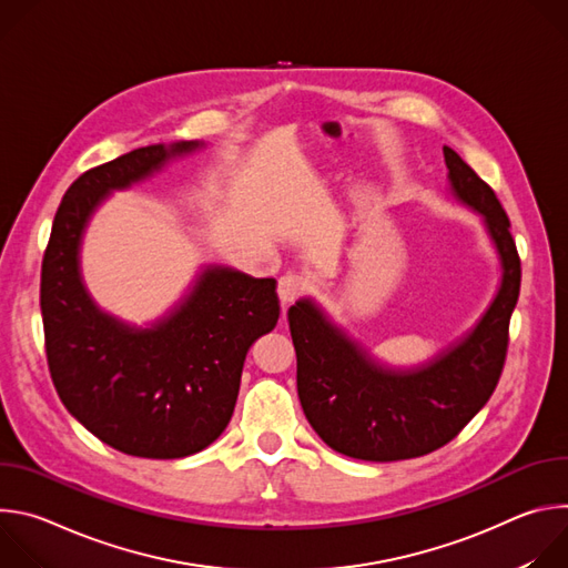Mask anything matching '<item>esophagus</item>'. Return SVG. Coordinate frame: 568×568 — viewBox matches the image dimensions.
Here are the masks:
<instances>
[{
    "mask_svg": "<svg viewBox=\"0 0 568 568\" xmlns=\"http://www.w3.org/2000/svg\"><path fill=\"white\" fill-rule=\"evenodd\" d=\"M305 281L301 276H294V274H287V276H281L278 281V298H281V305L287 307L290 303H294L303 292H305Z\"/></svg>",
    "mask_w": 568,
    "mask_h": 568,
    "instance_id": "1",
    "label": "esophagus"
}]
</instances>
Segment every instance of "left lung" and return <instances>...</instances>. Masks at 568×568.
Listing matches in <instances>:
<instances>
[{"mask_svg": "<svg viewBox=\"0 0 568 568\" xmlns=\"http://www.w3.org/2000/svg\"><path fill=\"white\" fill-rule=\"evenodd\" d=\"M449 193L480 215L501 263L499 290L474 326L414 366H390L351 337L314 298L287 310L296 351V388L318 438L359 460L425 456L485 407L504 371L521 263L510 220L495 191L443 145Z\"/></svg>", "mask_w": 568, "mask_h": 568, "instance_id": "left-lung-1", "label": "left lung"}]
</instances>
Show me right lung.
<instances>
[{"label": "right lung", "mask_w": 568, "mask_h": 568, "mask_svg": "<svg viewBox=\"0 0 568 568\" xmlns=\"http://www.w3.org/2000/svg\"><path fill=\"white\" fill-rule=\"evenodd\" d=\"M204 141L154 143L80 175L64 193L42 261L40 307L53 386L105 445L141 458H184L229 425L252 344L281 314L276 281L204 265L184 296L136 326L90 294L80 252L99 206Z\"/></svg>", "instance_id": "1"}]
</instances>
